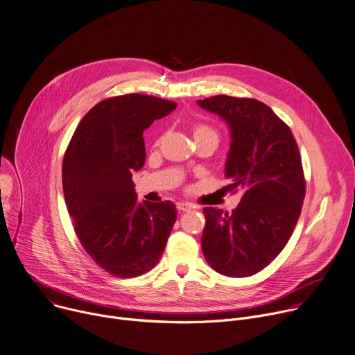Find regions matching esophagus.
<instances>
[{"instance_id":"1","label":"esophagus","mask_w":355,"mask_h":355,"mask_svg":"<svg viewBox=\"0 0 355 355\" xmlns=\"http://www.w3.org/2000/svg\"><path fill=\"white\" fill-rule=\"evenodd\" d=\"M176 209L179 211H189V210L193 209V206L190 203H186V202H179V203H176Z\"/></svg>"}]
</instances>
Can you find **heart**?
Returning <instances> with one entry per match:
<instances>
[{
	"label": "heart",
	"mask_w": 355,
	"mask_h": 355,
	"mask_svg": "<svg viewBox=\"0 0 355 355\" xmlns=\"http://www.w3.org/2000/svg\"><path fill=\"white\" fill-rule=\"evenodd\" d=\"M193 132H194V139L196 138H210L216 144H218V139H220L218 131L214 127L209 125V124H203V123L202 124H196Z\"/></svg>",
	"instance_id": "heart-1"
}]
</instances>
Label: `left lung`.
I'll list each match as a JSON object with an SVG mask.
<instances>
[{
  "label": "left lung",
  "instance_id": "1",
  "mask_svg": "<svg viewBox=\"0 0 355 355\" xmlns=\"http://www.w3.org/2000/svg\"><path fill=\"white\" fill-rule=\"evenodd\" d=\"M198 103L230 125L225 178L230 191L243 190L231 213L203 209V254L225 277H251L279 255L299 220L306 194L300 152L288 124L255 98L218 94Z\"/></svg>",
  "mask_w": 355,
  "mask_h": 355
}]
</instances>
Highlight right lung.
I'll return each instance as SVG.
<instances>
[{"label": "right lung", "instance_id": "obj_1", "mask_svg": "<svg viewBox=\"0 0 355 355\" xmlns=\"http://www.w3.org/2000/svg\"><path fill=\"white\" fill-rule=\"evenodd\" d=\"M175 101L124 94L96 104L64 152L62 183L78 241L105 272L135 278L159 262L172 227V202H137L132 172L145 164L144 130Z\"/></svg>", "mask_w": 355, "mask_h": 355}]
</instances>
